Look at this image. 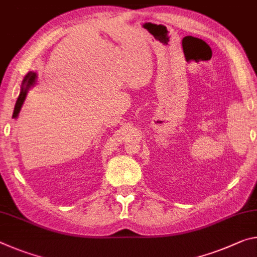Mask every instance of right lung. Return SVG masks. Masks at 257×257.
Wrapping results in <instances>:
<instances>
[{
    "label": "right lung",
    "mask_w": 257,
    "mask_h": 257,
    "mask_svg": "<svg viewBox=\"0 0 257 257\" xmlns=\"http://www.w3.org/2000/svg\"><path fill=\"white\" fill-rule=\"evenodd\" d=\"M36 77H38V76H36V73H34V72L27 73V75L24 77L22 89H20V93L18 96V99H17V101H16V105H15L14 114H12V117H15V119L18 116L20 109H22V106H23L24 101H25L28 90H30L31 87H33V85L35 84Z\"/></svg>",
    "instance_id": "1"
}]
</instances>
